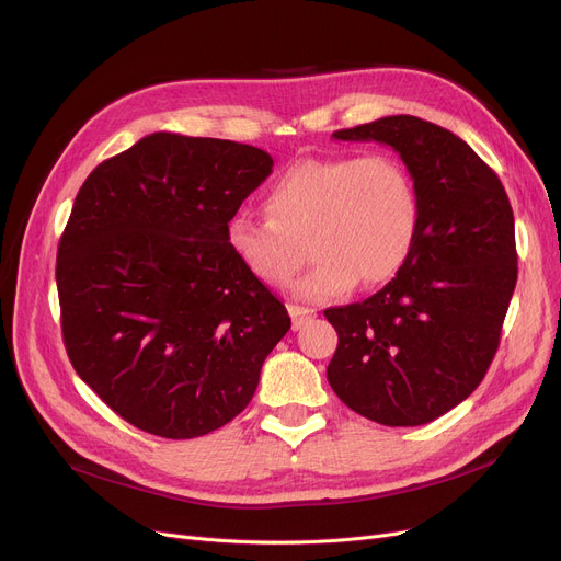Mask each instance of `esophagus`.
<instances>
[{"instance_id":"34e87169","label":"esophagus","mask_w":561,"mask_h":561,"mask_svg":"<svg viewBox=\"0 0 561 561\" xmlns=\"http://www.w3.org/2000/svg\"><path fill=\"white\" fill-rule=\"evenodd\" d=\"M288 313L293 318V328H296V330L307 325V322L313 318V311H309L305 307H298V305H288Z\"/></svg>"}]
</instances>
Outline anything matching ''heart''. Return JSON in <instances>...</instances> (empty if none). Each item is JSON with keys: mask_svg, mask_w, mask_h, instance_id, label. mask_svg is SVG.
Instances as JSON below:
<instances>
[{"mask_svg": "<svg viewBox=\"0 0 561 561\" xmlns=\"http://www.w3.org/2000/svg\"><path fill=\"white\" fill-rule=\"evenodd\" d=\"M268 220L233 216L227 248L261 284L284 286L300 268L302 243L316 261L296 284L305 300L391 279L419 229V193L389 152L311 157L293 163L265 195Z\"/></svg>", "mask_w": 561, "mask_h": 561, "instance_id": "obj_1", "label": "heart"}]
</instances>
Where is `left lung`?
Listing matches in <instances>:
<instances>
[{"label":"left lung","instance_id":"obj_1","mask_svg":"<svg viewBox=\"0 0 561 561\" xmlns=\"http://www.w3.org/2000/svg\"><path fill=\"white\" fill-rule=\"evenodd\" d=\"M332 136L393 147L419 193V229L385 288L325 309L339 334L330 387L379 425H425L473 393L495 357L518 277L512 204L468 142L416 115Z\"/></svg>","mask_w":561,"mask_h":561}]
</instances>
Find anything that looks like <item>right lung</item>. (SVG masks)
Here are the masks:
<instances>
[{
	"mask_svg": "<svg viewBox=\"0 0 561 561\" xmlns=\"http://www.w3.org/2000/svg\"><path fill=\"white\" fill-rule=\"evenodd\" d=\"M271 172L259 147L157 131L79 188L56 254L64 343L77 375L134 427L163 438L222 427L290 330L225 233Z\"/></svg>",
	"mask_w": 561,
	"mask_h": 561,
	"instance_id": "1",
	"label": "right lung"
}]
</instances>
